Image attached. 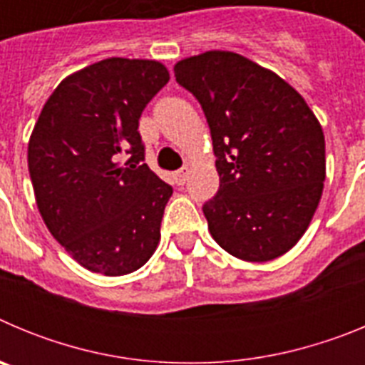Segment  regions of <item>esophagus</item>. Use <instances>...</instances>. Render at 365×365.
I'll list each match as a JSON object with an SVG mask.
<instances>
[{
	"label": "esophagus",
	"mask_w": 365,
	"mask_h": 365,
	"mask_svg": "<svg viewBox=\"0 0 365 365\" xmlns=\"http://www.w3.org/2000/svg\"><path fill=\"white\" fill-rule=\"evenodd\" d=\"M188 175H190V168L185 166V168H180V170H177L175 173H173V179H175V185L182 186L188 180Z\"/></svg>",
	"instance_id": "esophagus-1"
}]
</instances>
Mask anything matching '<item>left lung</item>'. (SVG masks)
I'll return each instance as SVG.
<instances>
[{"label": "left lung", "mask_w": 365, "mask_h": 365, "mask_svg": "<svg viewBox=\"0 0 365 365\" xmlns=\"http://www.w3.org/2000/svg\"><path fill=\"white\" fill-rule=\"evenodd\" d=\"M173 71L212 133L219 190L202 205L212 237L245 261L283 256L324 192L320 122L294 87L241 54L208 51Z\"/></svg>", "instance_id": "1"}]
</instances>
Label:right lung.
<instances>
[{"instance_id":"right-lung-1","label":"right lung","mask_w":365,"mask_h":365,"mask_svg":"<svg viewBox=\"0 0 365 365\" xmlns=\"http://www.w3.org/2000/svg\"><path fill=\"white\" fill-rule=\"evenodd\" d=\"M168 80L155 60L108 58L62 80L32 130L27 159L38 210L91 272H133L159 245L173 188L144 164L138 118Z\"/></svg>"}]
</instances>
